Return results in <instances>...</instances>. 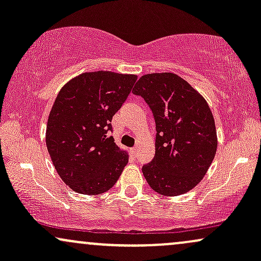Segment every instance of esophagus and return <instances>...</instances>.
Masks as SVG:
<instances>
[{
    "label": "esophagus",
    "instance_id": "obj_1",
    "mask_svg": "<svg viewBox=\"0 0 261 261\" xmlns=\"http://www.w3.org/2000/svg\"><path fill=\"white\" fill-rule=\"evenodd\" d=\"M131 153H133L134 155L137 154V147H133L131 148Z\"/></svg>",
    "mask_w": 261,
    "mask_h": 261
}]
</instances>
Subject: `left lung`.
Wrapping results in <instances>:
<instances>
[{"label":"left lung","instance_id":"obj_1","mask_svg":"<svg viewBox=\"0 0 261 261\" xmlns=\"http://www.w3.org/2000/svg\"><path fill=\"white\" fill-rule=\"evenodd\" d=\"M133 93L145 99L155 122V154L142 173L155 193L176 196L196 187L217 149L208 104L178 74H145Z\"/></svg>","mask_w":261,"mask_h":261}]
</instances>
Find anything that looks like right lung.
Wrapping results in <instances>:
<instances>
[{
	"instance_id": "obj_1",
	"label": "right lung",
	"mask_w": 261,
	"mask_h": 261,
	"mask_svg": "<svg viewBox=\"0 0 261 261\" xmlns=\"http://www.w3.org/2000/svg\"><path fill=\"white\" fill-rule=\"evenodd\" d=\"M137 77L86 72L62 87L46 126V147L60 178L76 193L97 195L114 187L128 155L110 136L112 119Z\"/></svg>"
}]
</instances>
